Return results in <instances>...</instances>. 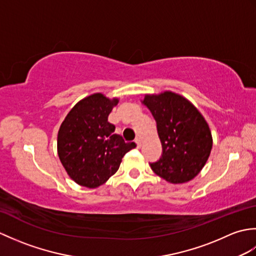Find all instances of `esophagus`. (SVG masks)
Masks as SVG:
<instances>
[{
  "instance_id": "1",
  "label": "esophagus",
  "mask_w": 256,
  "mask_h": 256,
  "mask_svg": "<svg viewBox=\"0 0 256 256\" xmlns=\"http://www.w3.org/2000/svg\"><path fill=\"white\" fill-rule=\"evenodd\" d=\"M135 143L138 144V148H140V146H142V138H140V136L136 138H135Z\"/></svg>"
}]
</instances>
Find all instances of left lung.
<instances>
[{
	"instance_id": "left-lung-1",
	"label": "left lung",
	"mask_w": 256,
	"mask_h": 256,
	"mask_svg": "<svg viewBox=\"0 0 256 256\" xmlns=\"http://www.w3.org/2000/svg\"><path fill=\"white\" fill-rule=\"evenodd\" d=\"M157 124L162 155L150 168L170 184L194 179L208 160L212 135L202 114L186 98L172 91L145 94L142 100Z\"/></svg>"
}]
</instances>
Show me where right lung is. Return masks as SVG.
<instances>
[{
	"label": "right lung",
	"instance_id": "obj_1",
	"mask_svg": "<svg viewBox=\"0 0 256 256\" xmlns=\"http://www.w3.org/2000/svg\"><path fill=\"white\" fill-rule=\"evenodd\" d=\"M118 103V98L90 94L76 103L59 128V160L80 186L98 188L106 184L118 172L125 153L136 148L114 133L116 126L108 121Z\"/></svg>",
	"mask_w": 256,
	"mask_h": 256
}]
</instances>
